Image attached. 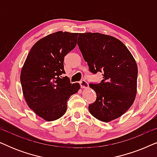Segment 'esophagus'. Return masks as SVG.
Here are the masks:
<instances>
[{
  "mask_svg": "<svg viewBox=\"0 0 157 157\" xmlns=\"http://www.w3.org/2000/svg\"><path fill=\"white\" fill-rule=\"evenodd\" d=\"M80 85L82 89H87V88L89 87V83H88L87 81H86L85 80L81 81L80 82Z\"/></svg>",
  "mask_w": 157,
  "mask_h": 157,
  "instance_id": "esophagus-1",
  "label": "esophagus"
}]
</instances>
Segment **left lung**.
Listing matches in <instances>:
<instances>
[{
  "label": "left lung",
  "instance_id": "obj_1",
  "mask_svg": "<svg viewBox=\"0 0 157 157\" xmlns=\"http://www.w3.org/2000/svg\"><path fill=\"white\" fill-rule=\"evenodd\" d=\"M78 46L90 72L103 76L99 83H89L96 94L89 112L104 122L120 117L136 98L138 68L132 53L121 40L99 33H79Z\"/></svg>",
  "mask_w": 157,
  "mask_h": 157
}]
</instances>
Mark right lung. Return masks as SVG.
<instances>
[{
  "mask_svg": "<svg viewBox=\"0 0 157 157\" xmlns=\"http://www.w3.org/2000/svg\"><path fill=\"white\" fill-rule=\"evenodd\" d=\"M78 33L58 31L40 39L32 47L21 72L25 100L36 114L48 121L61 118L67 101L80 89L71 83L63 68L64 57L76 46Z\"/></svg>",
  "mask_w": 157,
  "mask_h": 157,
  "instance_id": "obj_1",
  "label": "right lung"
}]
</instances>
